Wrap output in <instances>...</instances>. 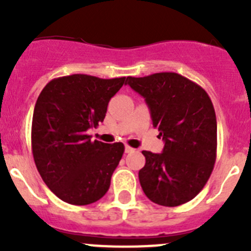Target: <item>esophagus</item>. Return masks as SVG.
<instances>
[{
  "instance_id": "34e87169",
  "label": "esophagus",
  "mask_w": 251,
  "mask_h": 251,
  "mask_svg": "<svg viewBox=\"0 0 251 251\" xmlns=\"http://www.w3.org/2000/svg\"><path fill=\"white\" fill-rule=\"evenodd\" d=\"M133 151H134V148L129 147V146H126V153H130L133 152Z\"/></svg>"
}]
</instances>
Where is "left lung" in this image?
Here are the masks:
<instances>
[{
	"mask_svg": "<svg viewBox=\"0 0 251 251\" xmlns=\"http://www.w3.org/2000/svg\"><path fill=\"white\" fill-rule=\"evenodd\" d=\"M128 85L146 99L153 127L165 141L162 153L143 151L139 182L152 202L167 207L191 201L211 176L216 161L214 105L199 84L177 73L128 76Z\"/></svg>",
	"mask_w": 251,
	"mask_h": 251,
	"instance_id": "8db88e82",
	"label": "left lung"
}]
</instances>
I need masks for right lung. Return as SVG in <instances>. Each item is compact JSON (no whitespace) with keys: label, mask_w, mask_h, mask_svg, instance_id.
Wrapping results in <instances>:
<instances>
[{"label":"right lung","mask_w":251,"mask_h":251,"mask_svg":"<svg viewBox=\"0 0 251 251\" xmlns=\"http://www.w3.org/2000/svg\"><path fill=\"white\" fill-rule=\"evenodd\" d=\"M126 77L73 74L49 81L35 104L31 147L40 176L60 200L89 205L109 190L124 153L121 142L92 141L88 129L104 121Z\"/></svg>","instance_id":"right-lung-1"}]
</instances>
